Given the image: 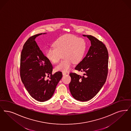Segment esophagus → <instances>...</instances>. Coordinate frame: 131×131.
<instances>
[{
  "label": "esophagus",
  "mask_w": 131,
  "mask_h": 131,
  "mask_svg": "<svg viewBox=\"0 0 131 131\" xmlns=\"http://www.w3.org/2000/svg\"><path fill=\"white\" fill-rule=\"evenodd\" d=\"M66 74V73L65 72H62V74L63 75H65Z\"/></svg>",
  "instance_id": "34e87169"
}]
</instances>
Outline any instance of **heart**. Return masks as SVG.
<instances>
[{
	"label": "heart",
	"mask_w": 131,
	"mask_h": 131,
	"mask_svg": "<svg viewBox=\"0 0 131 131\" xmlns=\"http://www.w3.org/2000/svg\"><path fill=\"white\" fill-rule=\"evenodd\" d=\"M86 46L83 38L65 35L58 38L53 43V47L47 49L46 56L50 61L56 64L59 61L63 54L64 60L55 67V70L67 72L71 69L73 63L78 64L82 60Z\"/></svg>",
	"instance_id": "obj_1"
}]
</instances>
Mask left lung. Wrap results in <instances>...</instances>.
<instances>
[{
    "label": "left lung",
    "mask_w": 131,
    "mask_h": 131,
    "mask_svg": "<svg viewBox=\"0 0 131 131\" xmlns=\"http://www.w3.org/2000/svg\"><path fill=\"white\" fill-rule=\"evenodd\" d=\"M91 41V46L85 57L75 70L83 73L82 76L71 73L69 84L73 98L80 101L93 99L104 84L108 72V52L104 44L91 35H83Z\"/></svg>",
    "instance_id": "left-lung-1"
}]
</instances>
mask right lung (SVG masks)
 <instances>
[{"label":"right lung","mask_w":131,"mask_h":131,"mask_svg":"<svg viewBox=\"0 0 131 131\" xmlns=\"http://www.w3.org/2000/svg\"><path fill=\"white\" fill-rule=\"evenodd\" d=\"M39 34L30 37L24 43L20 56L21 80L32 98L44 102L50 99L62 77L61 72L52 74V66L35 40ZM49 79L45 78L49 75Z\"/></svg>","instance_id":"obj_1"}]
</instances>
